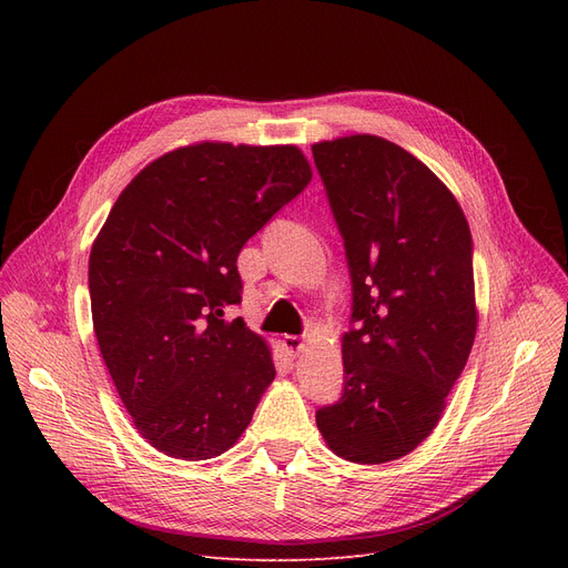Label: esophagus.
<instances>
[{"label": "esophagus", "mask_w": 568, "mask_h": 568, "mask_svg": "<svg viewBox=\"0 0 568 568\" xmlns=\"http://www.w3.org/2000/svg\"><path fill=\"white\" fill-rule=\"evenodd\" d=\"M283 347L290 356H296L304 349V341L300 336H283Z\"/></svg>", "instance_id": "1"}]
</instances>
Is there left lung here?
Listing matches in <instances>:
<instances>
[{"label":"left lung","instance_id":"left-lung-1","mask_svg":"<svg viewBox=\"0 0 568 568\" xmlns=\"http://www.w3.org/2000/svg\"><path fill=\"white\" fill-rule=\"evenodd\" d=\"M313 159L352 281L343 396L315 422L336 456L389 463L433 433L467 364L471 232L452 191L389 140L317 142Z\"/></svg>","mask_w":568,"mask_h":568}]
</instances>
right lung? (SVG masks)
I'll return each instance as SVG.
<instances>
[{"mask_svg": "<svg viewBox=\"0 0 568 568\" xmlns=\"http://www.w3.org/2000/svg\"><path fill=\"white\" fill-rule=\"evenodd\" d=\"M294 144L200 142L149 163L89 255L94 334L138 433L182 460L242 437L274 362L242 317L236 257L311 182Z\"/></svg>", "mask_w": 568, "mask_h": 568, "instance_id": "1", "label": "right lung"}]
</instances>
